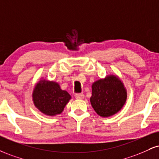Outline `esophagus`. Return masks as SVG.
<instances>
[{
	"mask_svg": "<svg viewBox=\"0 0 159 159\" xmlns=\"http://www.w3.org/2000/svg\"><path fill=\"white\" fill-rule=\"evenodd\" d=\"M75 98L76 99H83L84 94L83 93H77V94L75 95Z\"/></svg>",
	"mask_w": 159,
	"mask_h": 159,
	"instance_id": "esophagus-1",
	"label": "esophagus"
}]
</instances>
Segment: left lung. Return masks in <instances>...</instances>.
Here are the masks:
<instances>
[{
    "mask_svg": "<svg viewBox=\"0 0 159 159\" xmlns=\"http://www.w3.org/2000/svg\"><path fill=\"white\" fill-rule=\"evenodd\" d=\"M127 99V91L118 77L108 75L92 85L90 102L96 113L102 117H109L122 108Z\"/></svg>",
    "mask_w": 159,
    "mask_h": 159,
    "instance_id": "left-lung-1",
    "label": "left lung"
}]
</instances>
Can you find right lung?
<instances>
[{"label":"right lung","mask_w":159,"mask_h":159,"mask_svg":"<svg viewBox=\"0 0 159 159\" xmlns=\"http://www.w3.org/2000/svg\"><path fill=\"white\" fill-rule=\"evenodd\" d=\"M35 106L47 116L61 114L71 98L66 91L62 90L58 83L41 80L35 85L32 93Z\"/></svg>","instance_id":"obj_1"}]
</instances>
